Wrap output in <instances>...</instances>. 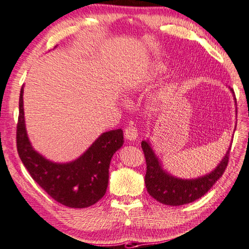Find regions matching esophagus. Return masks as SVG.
Here are the masks:
<instances>
[{
	"label": "esophagus",
	"mask_w": 249,
	"mask_h": 249,
	"mask_svg": "<svg viewBox=\"0 0 249 249\" xmlns=\"http://www.w3.org/2000/svg\"><path fill=\"white\" fill-rule=\"evenodd\" d=\"M124 137L128 140H136L138 138V130L132 125H129L124 129Z\"/></svg>",
	"instance_id": "1"
}]
</instances>
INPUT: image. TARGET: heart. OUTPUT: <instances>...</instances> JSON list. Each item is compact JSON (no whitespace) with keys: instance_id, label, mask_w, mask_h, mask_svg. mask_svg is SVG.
<instances>
[{"instance_id":"1","label":"heart","mask_w":249,"mask_h":249,"mask_svg":"<svg viewBox=\"0 0 249 249\" xmlns=\"http://www.w3.org/2000/svg\"><path fill=\"white\" fill-rule=\"evenodd\" d=\"M166 69H168V67H166V65L164 64H157L156 66L153 67V71H152V77H158L160 76L162 74H164V72L166 71Z\"/></svg>"}]
</instances>
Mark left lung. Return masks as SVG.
I'll return each instance as SVG.
<instances>
[{"label":"left lung","instance_id":"8db88e82","mask_svg":"<svg viewBox=\"0 0 249 249\" xmlns=\"http://www.w3.org/2000/svg\"><path fill=\"white\" fill-rule=\"evenodd\" d=\"M231 90L234 93L233 89ZM141 146L146 162L144 183L148 193L158 202L171 206L187 204L202 197L225 172L231 150V148L228 149L221 163L211 173L195 180H181L171 177L162 170L160 162L148 142L142 141Z\"/></svg>","mask_w":249,"mask_h":249}]
</instances>
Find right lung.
I'll use <instances>...</instances> for the list:
<instances>
[{
    "label": "right lung",
    "mask_w": 249,
    "mask_h": 249,
    "mask_svg": "<svg viewBox=\"0 0 249 249\" xmlns=\"http://www.w3.org/2000/svg\"><path fill=\"white\" fill-rule=\"evenodd\" d=\"M16 125V148L19 159L37 184L56 202L72 209H84L99 201L107 191L109 164L124 144L121 129L105 132L76 161L58 164L38 154L28 141L23 109V88L19 93Z\"/></svg>",
    "instance_id": "1"
}]
</instances>
